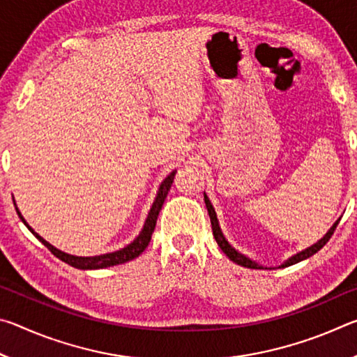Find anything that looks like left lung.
Instances as JSON below:
<instances>
[{"label": "left lung", "instance_id": "8db88e82", "mask_svg": "<svg viewBox=\"0 0 357 357\" xmlns=\"http://www.w3.org/2000/svg\"><path fill=\"white\" fill-rule=\"evenodd\" d=\"M203 195H204V203H206L208 213H209V217H211V225H213V234H214V238L217 241V244H219V247L222 249V252L225 253V255L229 259H231V261H234V263L239 264V266H244V268H250V269H271V268H266V266H263V264H258L257 261H253L252 258L245 257L244 253L238 252L231 244L228 243L227 238L223 236V233H222V228L219 225V219H217V214H215V209L213 206V203L209 202V198H208L206 193H203ZM340 219H342V217H338V219L334 222V225H332L328 229V233H326L324 236L318 241V243H315V244L310 245V247H307V249H304L302 252H298L293 257H289L288 259H285V261H283L279 266V268H287V266H291V264L299 263V261H302V259H307V258H310L312 255H315L318 250H321L323 247L326 245V243H328V241L331 239L332 234H334L335 228L338 225V222H340Z\"/></svg>", "mask_w": 357, "mask_h": 357}]
</instances>
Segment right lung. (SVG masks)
Returning <instances> with one entry per match:
<instances>
[{
	"instance_id": "1",
	"label": "right lung",
	"mask_w": 357,
	"mask_h": 357,
	"mask_svg": "<svg viewBox=\"0 0 357 357\" xmlns=\"http://www.w3.org/2000/svg\"><path fill=\"white\" fill-rule=\"evenodd\" d=\"M174 174H176V170H173L160 183L159 190H157V195H155V200L153 203V206H151V209H149L148 217H146V220H144V225L142 228L140 234H138V236L134 241H132L130 244L123 247V249L114 250V252H110V253H104V255L75 257V255H69V253H66L63 250L56 249L55 245H52L50 243H47L44 238L39 236V234L36 233L34 229L28 225V222L23 219V215H22V213L19 211V208H17V204H15V209H17V214H19L22 222L28 227L29 231H31L34 236L38 238L40 243L44 244L47 249L53 253V255L61 259V261L70 264L72 268L83 269V271H88V269H104V268H110V266L128 263V261H130V259L137 258L144 249H146L148 244H149V241H151V236H153V231H154V228H155V222H157V217H159V213H160V209H162V204H164V202H165V198L168 195V190L172 189Z\"/></svg>"
}]
</instances>
